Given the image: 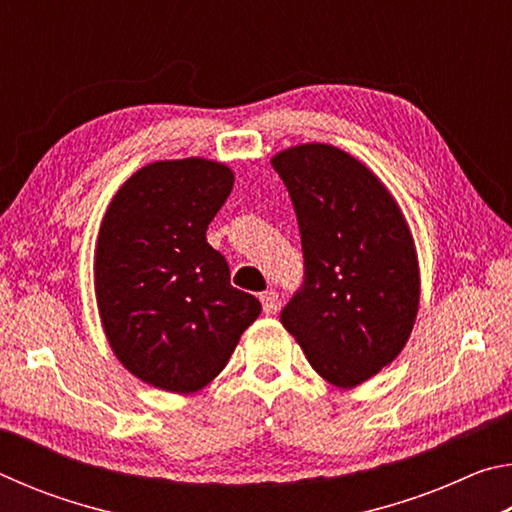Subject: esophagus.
<instances>
[{"instance_id":"obj_1","label":"esophagus","mask_w":512,"mask_h":512,"mask_svg":"<svg viewBox=\"0 0 512 512\" xmlns=\"http://www.w3.org/2000/svg\"><path fill=\"white\" fill-rule=\"evenodd\" d=\"M259 300H262L264 314H275V311L280 309V300H277L275 291H264L262 296H259Z\"/></svg>"}]
</instances>
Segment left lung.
Masks as SVG:
<instances>
[{"instance_id":"1","label":"left lung","mask_w":512,"mask_h":512,"mask_svg":"<svg viewBox=\"0 0 512 512\" xmlns=\"http://www.w3.org/2000/svg\"><path fill=\"white\" fill-rule=\"evenodd\" d=\"M298 216L305 284L282 325L320 377L354 388L397 359L420 307L415 241L388 187L332 144L271 158Z\"/></svg>"}]
</instances>
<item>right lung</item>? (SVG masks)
<instances>
[{"label":"right lung","instance_id":"obj_1","mask_svg":"<svg viewBox=\"0 0 512 512\" xmlns=\"http://www.w3.org/2000/svg\"><path fill=\"white\" fill-rule=\"evenodd\" d=\"M235 173L207 158L158 160L112 196L94 248L103 334L131 375L189 395L225 368L262 305L230 284L207 225Z\"/></svg>","mask_w":512,"mask_h":512}]
</instances>
